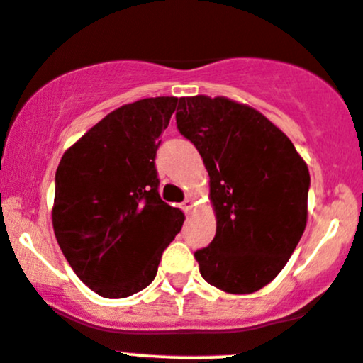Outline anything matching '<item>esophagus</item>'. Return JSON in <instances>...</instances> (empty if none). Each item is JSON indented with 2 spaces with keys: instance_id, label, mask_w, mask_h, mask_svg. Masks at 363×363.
I'll use <instances>...</instances> for the list:
<instances>
[{
  "instance_id": "34e87169",
  "label": "esophagus",
  "mask_w": 363,
  "mask_h": 363,
  "mask_svg": "<svg viewBox=\"0 0 363 363\" xmlns=\"http://www.w3.org/2000/svg\"><path fill=\"white\" fill-rule=\"evenodd\" d=\"M184 211H186V213H189L194 208V205H196V198L193 196V194H188V196H186V200H184Z\"/></svg>"
}]
</instances>
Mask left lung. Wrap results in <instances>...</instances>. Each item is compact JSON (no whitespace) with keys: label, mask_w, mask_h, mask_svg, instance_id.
Segmentation results:
<instances>
[{"label":"left lung","mask_w":363,"mask_h":363,"mask_svg":"<svg viewBox=\"0 0 363 363\" xmlns=\"http://www.w3.org/2000/svg\"><path fill=\"white\" fill-rule=\"evenodd\" d=\"M175 120L211 177L217 230L194 252L201 277L228 294L259 291L284 269L306 228V162L264 114L228 97H181Z\"/></svg>","instance_id":"obj_1"}]
</instances>
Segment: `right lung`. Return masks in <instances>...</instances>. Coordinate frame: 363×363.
<instances>
[{"label": "right lung", "mask_w": 363, "mask_h": 363, "mask_svg": "<svg viewBox=\"0 0 363 363\" xmlns=\"http://www.w3.org/2000/svg\"><path fill=\"white\" fill-rule=\"evenodd\" d=\"M177 97H150L102 118L62 155L52 224L64 257L91 291L121 299L155 280L184 213L160 198L155 156Z\"/></svg>", "instance_id": "1"}]
</instances>
